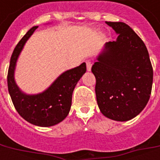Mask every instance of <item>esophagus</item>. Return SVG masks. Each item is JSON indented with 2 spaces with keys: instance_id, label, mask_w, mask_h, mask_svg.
I'll use <instances>...</instances> for the list:
<instances>
[{
  "instance_id": "34e87169",
  "label": "esophagus",
  "mask_w": 160,
  "mask_h": 160,
  "mask_svg": "<svg viewBox=\"0 0 160 160\" xmlns=\"http://www.w3.org/2000/svg\"><path fill=\"white\" fill-rule=\"evenodd\" d=\"M86 63H87V71H91V68H92V62H91L90 60H87V62H86Z\"/></svg>"
}]
</instances>
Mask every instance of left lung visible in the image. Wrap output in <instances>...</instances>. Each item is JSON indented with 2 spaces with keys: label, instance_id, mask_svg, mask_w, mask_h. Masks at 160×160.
Wrapping results in <instances>:
<instances>
[{
  "label": "left lung",
  "instance_id": "left-lung-1",
  "mask_svg": "<svg viewBox=\"0 0 160 160\" xmlns=\"http://www.w3.org/2000/svg\"><path fill=\"white\" fill-rule=\"evenodd\" d=\"M118 34L92 67L98 105L104 117L119 122L135 118L150 98L153 71L148 49L123 22H109Z\"/></svg>",
  "mask_w": 160,
  "mask_h": 160
}]
</instances>
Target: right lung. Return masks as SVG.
<instances>
[{
  "instance_id": "obj_1",
  "label": "right lung",
  "mask_w": 160,
  "mask_h": 160,
  "mask_svg": "<svg viewBox=\"0 0 160 160\" xmlns=\"http://www.w3.org/2000/svg\"><path fill=\"white\" fill-rule=\"evenodd\" d=\"M37 28L38 26L31 28L12 52L8 73V87L16 111L25 120L40 127H50L61 122L69 113L73 89L86 73L87 66L83 62L62 73L41 93L28 95L21 92L14 80L16 62L25 43Z\"/></svg>"
}]
</instances>
